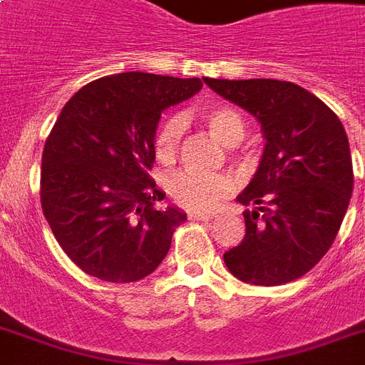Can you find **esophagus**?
I'll use <instances>...</instances> for the list:
<instances>
[{"mask_svg": "<svg viewBox=\"0 0 365 365\" xmlns=\"http://www.w3.org/2000/svg\"><path fill=\"white\" fill-rule=\"evenodd\" d=\"M189 220H193V222H210V220H214V216L208 214V212H193V214H189Z\"/></svg>", "mask_w": 365, "mask_h": 365, "instance_id": "34e87169", "label": "esophagus"}]
</instances>
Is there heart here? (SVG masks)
Instances as JSON below:
<instances>
[{
    "label": "heart",
    "instance_id": "1",
    "mask_svg": "<svg viewBox=\"0 0 365 365\" xmlns=\"http://www.w3.org/2000/svg\"><path fill=\"white\" fill-rule=\"evenodd\" d=\"M206 128L223 145H235L242 142L248 123L242 113L229 106H212L202 111ZM183 134V119L180 115L168 117L159 130L155 132L153 151L160 163H170L176 157ZM166 193L178 206L185 210L205 212L210 210L229 193L231 180L223 174H205L195 170H176L165 180Z\"/></svg>",
    "mask_w": 365,
    "mask_h": 365
}]
</instances>
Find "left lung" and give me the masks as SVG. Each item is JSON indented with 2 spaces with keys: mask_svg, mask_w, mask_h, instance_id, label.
Here are the masks:
<instances>
[{
  "mask_svg": "<svg viewBox=\"0 0 365 365\" xmlns=\"http://www.w3.org/2000/svg\"><path fill=\"white\" fill-rule=\"evenodd\" d=\"M208 87L257 119L265 149L237 197L242 242L223 254L231 274L255 286L303 277L339 233L354 185L349 138L339 117L299 85L277 79H210Z\"/></svg>",
  "mask_w": 365,
  "mask_h": 365,
  "instance_id": "obj_1",
  "label": "left lung"
}]
</instances>
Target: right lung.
Instances as JSON below:
<instances>
[{"mask_svg":"<svg viewBox=\"0 0 365 365\" xmlns=\"http://www.w3.org/2000/svg\"><path fill=\"white\" fill-rule=\"evenodd\" d=\"M202 88L199 77L128 71L79 88L48 134L41 208L60 248L106 282H136L160 265L187 216L159 210L149 176L160 113Z\"/></svg>","mask_w":365,"mask_h":365,"instance_id":"right-lung-1","label":"right lung"}]
</instances>
